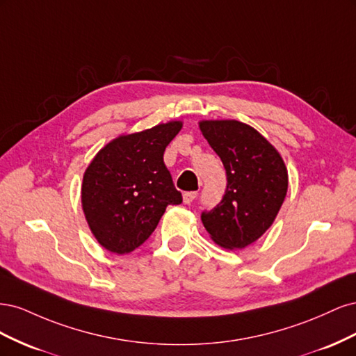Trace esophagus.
<instances>
[{"instance_id":"esophagus-1","label":"esophagus","mask_w":356,"mask_h":356,"mask_svg":"<svg viewBox=\"0 0 356 356\" xmlns=\"http://www.w3.org/2000/svg\"><path fill=\"white\" fill-rule=\"evenodd\" d=\"M196 196H197L196 191H187V193H184V195H182V200H184L186 204H190L193 200L196 199Z\"/></svg>"}]
</instances>
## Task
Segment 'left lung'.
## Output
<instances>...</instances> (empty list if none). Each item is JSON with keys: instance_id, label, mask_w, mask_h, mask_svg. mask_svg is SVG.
Wrapping results in <instances>:
<instances>
[{"instance_id": "left-lung-1", "label": "left lung", "mask_w": 356, "mask_h": 356, "mask_svg": "<svg viewBox=\"0 0 356 356\" xmlns=\"http://www.w3.org/2000/svg\"><path fill=\"white\" fill-rule=\"evenodd\" d=\"M199 127L227 175L221 202L202 212V222L217 245L243 250L261 238L281 209L288 190L286 166L277 149L242 122L203 120Z\"/></svg>"}]
</instances>
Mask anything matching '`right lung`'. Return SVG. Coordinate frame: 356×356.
I'll return each instance as SVG.
<instances>
[{"label": "right lung", "mask_w": 356, "mask_h": 356, "mask_svg": "<svg viewBox=\"0 0 356 356\" xmlns=\"http://www.w3.org/2000/svg\"><path fill=\"white\" fill-rule=\"evenodd\" d=\"M181 127V122H169L120 135L86 169L81 207L105 250L132 252L152 236L168 204L182 202L163 161L166 147Z\"/></svg>", "instance_id": "add662e5"}]
</instances>
